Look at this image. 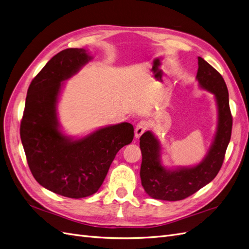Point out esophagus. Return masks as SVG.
I'll list each match as a JSON object with an SVG mask.
<instances>
[{
    "label": "esophagus",
    "instance_id": "esophagus-1",
    "mask_svg": "<svg viewBox=\"0 0 249 249\" xmlns=\"http://www.w3.org/2000/svg\"><path fill=\"white\" fill-rule=\"evenodd\" d=\"M147 127H148V123L146 122V120H142V122H140L136 125V129H135V137L139 138L141 135L146 131Z\"/></svg>",
    "mask_w": 249,
    "mask_h": 249
}]
</instances>
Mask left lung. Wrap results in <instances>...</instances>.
<instances>
[{
    "label": "left lung",
    "mask_w": 249,
    "mask_h": 249,
    "mask_svg": "<svg viewBox=\"0 0 249 249\" xmlns=\"http://www.w3.org/2000/svg\"><path fill=\"white\" fill-rule=\"evenodd\" d=\"M196 79L199 86L215 95L218 125L215 139L202 161L193 167L165 168L161 164V145L154 134L147 131L140 137L142 163L141 184L150 197L161 200H182L209 184L219 172L231 140L232 117L229 91L221 74L198 57Z\"/></svg>",
    "instance_id": "left-lung-1"
}]
</instances>
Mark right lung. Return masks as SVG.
Listing matches in <instances>:
<instances>
[{
    "label": "right lung",
    "instance_id": "add662e5",
    "mask_svg": "<svg viewBox=\"0 0 249 249\" xmlns=\"http://www.w3.org/2000/svg\"><path fill=\"white\" fill-rule=\"evenodd\" d=\"M91 59L84 49H66L53 57L29 86L20 122V139L34 178L70 198L87 197L99 190L118 150L134 138L129 123L76 140L60 131L57 103L62 82Z\"/></svg>",
    "mask_w": 249,
    "mask_h": 249
}]
</instances>
